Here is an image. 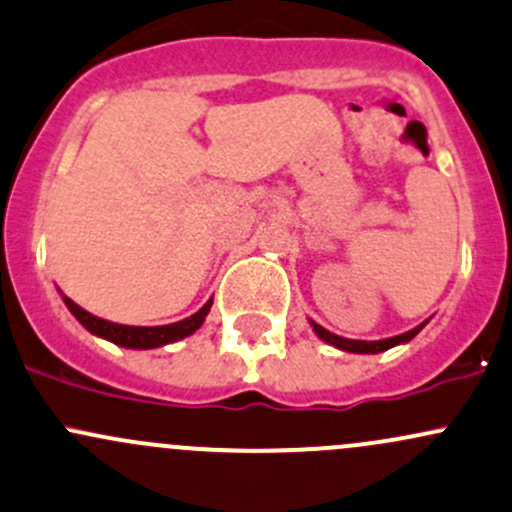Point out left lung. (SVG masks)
<instances>
[{"label":"left lung","instance_id":"left-lung-1","mask_svg":"<svg viewBox=\"0 0 512 512\" xmlns=\"http://www.w3.org/2000/svg\"><path fill=\"white\" fill-rule=\"evenodd\" d=\"M309 324L314 326V333L321 338V341L328 343V346L338 348V351H346V353H383V351H387V348H395V346H400V343L412 341V338L417 336V333L422 331L424 326H427V321H424V324H419V326H414L412 331L400 333V336H392V338H383V341H353V338H341V336H336V333L326 331V328L316 324V321H309Z\"/></svg>","mask_w":512,"mask_h":512}]
</instances>
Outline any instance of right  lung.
Returning <instances> with one entry per match:
<instances>
[{
	"instance_id": "add662e5",
	"label": "right lung",
	"mask_w": 512,
	"mask_h": 512,
	"mask_svg": "<svg viewBox=\"0 0 512 512\" xmlns=\"http://www.w3.org/2000/svg\"><path fill=\"white\" fill-rule=\"evenodd\" d=\"M63 301H66L68 311H71L75 319L88 328L93 336L105 338V341L115 343V346L134 348V351H149V348H159V346H166V343H174V341H181V338L191 336V333H196L198 328L203 326V321H206L208 311H211V304H213V299H208L196 314L188 316V319L176 321V324L125 326V324H115V321L100 319V316H93L90 311H85L83 306L75 304L73 299L63 297Z\"/></svg>"
}]
</instances>
